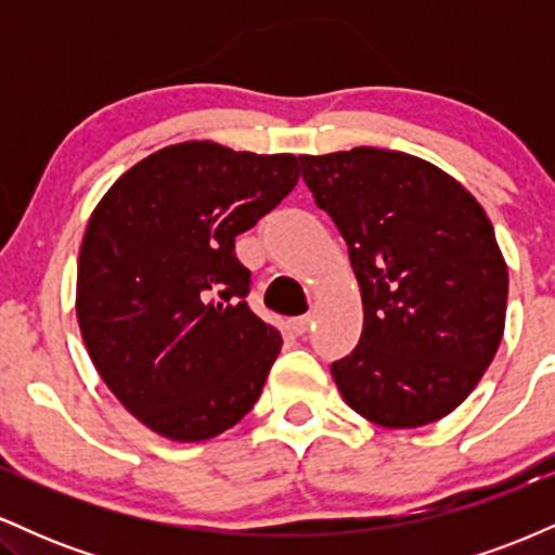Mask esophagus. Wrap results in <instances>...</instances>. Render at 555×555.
Wrapping results in <instances>:
<instances>
[{
  "instance_id": "esophagus-1",
  "label": "esophagus",
  "mask_w": 555,
  "mask_h": 555,
  "mask_svg": "<svg viewBox=\"0 0 555 555\" xmlns=\"http://www.w3.org/2000/svg\"><path fill=\"white\" fill-rule=\"evenodd\" d=\"M310 323H313V315H297V318H292V331H295L297 336L308 334Z\"/></svg>"
}]
</instances>
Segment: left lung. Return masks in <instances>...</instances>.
Segmentation results:
<instances>
[{"mask_svg": "<svg viewBox=\"0 0 555 555\" xmlns=\"http://www.w3.org/2000/svg\"><path fill=\"white\" fill-rule=\"evenodd\" d=\"M299 164L362 292L358 347L331 362L344 401L384 428L436 423L501 344L508 271L493 224L460 182L401 151L360 145Z\"/></svg>", "mask_w": 555, "mask_h": 555, "instance_id": "8db88e82", "label": "left lung"}]
</instances>
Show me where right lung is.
I'll return each instance as SVG.
<instances>
[{
    "label": "right lung",
    "instance_id": "obj_1",
    "mask_svg": "<svg viewBox=\"0 0 555 555\" xmlns=\"http://www.w3.org/2000/svg\"><path fill=\"white\" fill-rule=\"evenodd\" d=\"M299 180L297 156L203 143L125 171L88 221L78 323L95 371L171 441H206L253 410L282 334L247 305L234 237Z\"/></svg>",
    "mask_w": 555,
    "mask_h": 555
}]
</instances>
